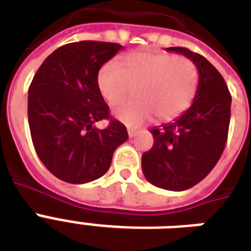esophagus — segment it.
Wrapping results in <instances>:
<instances>
[{
  "instance_id": "obj_1",
  "label": "esophagus",
  "mask_w": 251,
  "mask_h": 251,
  "mask_svg": "<svg viewBox=\"0 0 251 251\" xmlns=\"http://www.w3.org/2000/svg\"><path fill=\"white\" fill-rule=\"evenodd\" d=\"M127 134H129V137H130V138H133V137H134L137 134L136 129H131V127H127Z\"/></svg>"
}]
</instances>
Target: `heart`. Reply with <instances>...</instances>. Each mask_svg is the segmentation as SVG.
Wrapping results in <instances>:
<instances>
[{"label":"heart","instance_id":"obj_1","mask_svg":"<svg viewBox=\"0 0 251 251\" xmlns=\"http://www.w3.org/2000/svg\"><path fill=\"white\" fill-rule=\"evenodd\" d=\"M97 84L110 106L122 103L134 88L136 100L114 109L113 115L126 125L137 126L154 114L161 121L183 114L194 102L199 72L188 57L136 51L122 59L121 67L114 62L103 64Z\"/></svg>","mask_w":251,"mask_h":251}]
</instances>
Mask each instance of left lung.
I'll use <instances>...</instances> for the list:
<instances>
[{"label":"left lung","mask_w":251,"mask_h":251,"mask_svg":"<svg viewBox=\"0 0 251 251\" xmlns=\"http://www.w3.org/2000/svg\"><path fill=\"white\" fill-rule=\"evenodd\" d=\"M167 51L195 63L199 86L184 114L151 130L154 144L142 154V172L158 188L184 191L204 179L221 158L228 134L231 95L223 76L204 56L183 47Z\"/></svg>","instance_id":"1"}]
</instances>
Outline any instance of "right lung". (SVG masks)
Wrapping results in <instances>:
<instances>
[{"label": "right lung", "instance_id": "right-lung-1", "mask_svg": "<svg viewBox=\"0 0 251 251\" xmlns=\"http://www.w3.org/2000/svg\"><path fill=\"white\" fill-rule=\"evenodd\" d=\"M121 44L84 40L57 48L43 62L28 90V121L37 156L57 179L83 184L103 176L127 130L110 117L99 93L100 67ZM109 119L106 129L93 124Z\"/></svg>", "mask_w": 251, "mask_h": 251}]
</instances>
